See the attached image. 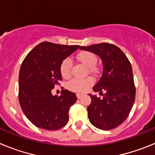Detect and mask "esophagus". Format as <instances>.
Segmentation results:
<instances>
[{"instance_id":"34e87169","label":"esophagus","mask_w":155,"mask_h":155,"mask_svg":"<svg viewBox=\"0 0 155 155\" xmlns=\"http://www.w3.org/2000/svg\"><path fill=\"white\" fill-rule=\"evenodd\" d=\"M77 97H78V98H81L82 97V94H79V93H78V94H77Z\"/></svg>"}]
</instances>
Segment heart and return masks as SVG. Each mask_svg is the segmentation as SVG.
<instances>
[{
    "label": "heart",
    "mask_w": 155,
    "mask_h": 155,
    "mask_svg": "<svg viewBox=\"0 0 155 155\" xmlns=\"http://www.w3.org/2000/svg\"><path fill=\"white\" fill-rule=\"evenodd\" d=\"M77 59L82 64H84L85 67L89 68H92L97 61L96 56L94 55V53L88 51H83L79 53L77 55ZM71 67H72V61L70 58H66L62 61L60 71H61V74L63 78H69L71 75ZM92 84L93 80L91 78H86L84 79L73 78L68 82L67 86H68V89L71 90V91L81 93L87 91L88 87H91Z\"/></svg>",
    "instance_id": "heart-1"
}]
</instances>
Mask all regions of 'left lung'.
<instances>
[{
    "label": "left lung",
    "instance_id": "obj_1",
    "mask_svg": "<svg viewBox=\"0 0 155 155\" xmlns=\"http://www.w3.org/2000/svg\"><path fill=\"white\" fill-rule=\"evenodd\" d=\"M80 49L99 56L103 65L102 76L93 90L105 94L103 98L89 94L90 123L102 130L116 128L128 117L135 100L136 88L130 63L124 52L113 44L103 42Z\"/></svg>",
    "mask_w": 155,
    "mask_h": 155
}]
</instances>
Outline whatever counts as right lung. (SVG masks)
Listing matches in <instances>:
<instances>
[{"label": "right lung", "mask_w": 155, "mask_h": 155, "mask_svg": "<svg viewBox=\"0 0 155 155\" xmlns=\"http://www.w3.org/2000/svg\"><path fill=\"white\" fill-rule=\"evenodd\" d=\"M79 47L42 42L23 61L19 72V102L25 116L37 127L57 130L68 124L76 94L64 89L61 96H53L51 91L62 80V61Z\"/></svg>", "instance_id": "right-lung-1"}]
</instances>
